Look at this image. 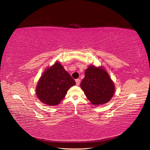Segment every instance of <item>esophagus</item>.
Listing matches in <instances>:
<instances>
[{
	"label": "esophagus",
	"instance_id": "34e87169",
	"mask_svg": "<svg viewBox=\"0 0 150 150\" xmlns=\"http://www.w3.org/2000/svg\"><path fill=\"white\" fill-rule=\"evenodd\" d=\"M75 82H76V84L77 86H78L80 83V79H76V80H75Z\"/></svg>",
	"mask_w": 150,
	"mask_h": 150
}]
</instances>
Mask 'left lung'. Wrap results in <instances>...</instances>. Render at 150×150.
<instances>
[{
	"label": "left lung",
	"mask_w": 150,
	"mask_h": 150,
	"mask_svg": "<svg viewBox=\"0 0 150 150\" xmlns=\"http://www.w3.org/2000/svg\"><path fill=\"white\" fill-rule=\"evenodd\" d=\"M84 74L80 86L92 104L103 105L111 100L114 96L115 86L103 67L90 66Z\"/></svg>",
	"instance_id": "left-lung-1"
}]
</instances>
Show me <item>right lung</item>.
I'll return each mask as SVG.
<instances>
[{"instance_id":"add662e5","label":"right lung","mask_w":150,"mask_h":150,"mask_svg":"<svg viewBox=\"0 0 150 150\" xmlns=\"http://www.w3.org/2000/svg\"><path fill=\"white\" fill-rule=\"evenodd\" d=\"M76 84L58 62L47 69L37 84L36 94L43 103L49 106L59 104L68 89Z\"/></svg>"}]
</instances>
